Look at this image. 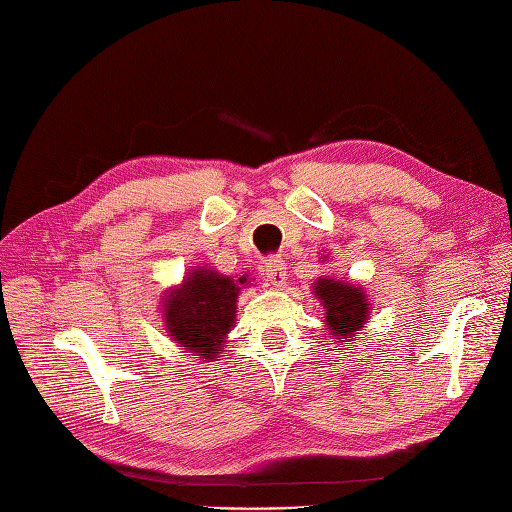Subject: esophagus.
<instances>
[{
	"label": "esophagus",
	"mask_w": 512,
	"mask_h": 512,
	"mask_svg": "<svg viewBox=\"0 0 512 512\" xmlns=\"http://www.w3.org/2000/svg\"><path fill=\"white\" fill-rule=\"evenodd\" d=\"M266 279L270 281V286L281 288L288 281V270L284 259H270L266 264Z\"/></svg>",
	"instance_id": "obj_1"
}]
</instances>
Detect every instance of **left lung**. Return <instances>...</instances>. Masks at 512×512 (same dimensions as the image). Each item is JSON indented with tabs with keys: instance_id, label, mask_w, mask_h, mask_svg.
I'll use <instances>...</instances> for the list:
<instances>
[{
	"instance_id": "obj_1",
	"label": "left lung",
	"mask_w": 512,
	"mask_h": 512,
	"mask_svg": "<svg viewBox=\"0 0 512 512\" xmlns=\"http://www.w3.org/2000/svg\"><path fill=\"white\" fill-rule=\"evenodd\" d=\"M321 259H328V255ZM312 292L323 303L325 330L334 336V341L339 345L356 341L369 323V312H372V301L367 292L352 281L323 275L312 284Z\"/></svg>"
}]
</instances>
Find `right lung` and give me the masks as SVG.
<instances>
[{
	"label": "right lung",
	"instance_id": "1",
	"mask_svg": "<svg viewBox=\"0 0 512 512\" xmlns=\"http://www.w3.org/2000/svg\"><path fill=\"white\" fill-rule=\"evenodd\" d=\"M248 286V275L231 277L209 266H193L182 284L171 286L162 297L167 336L200 361H217L235 328L239 292Z\"/></svg>",
	"mask_w": 512,
	"mask_h": 512
}]
</instances>
